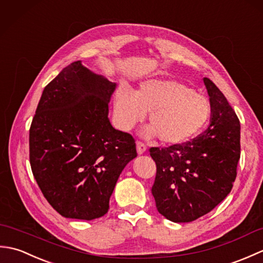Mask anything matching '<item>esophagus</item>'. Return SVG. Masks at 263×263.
<instances>
[{
	"label": "esophagus",
	"instance_id": "esophagus-1",
	"mask_svg": "<svg viewBox=\"0 0 263 263\" xmlns=\"http://www.w3.org/2000/svg\"><path fill=\"white\" fill-rule=\"evenodd\" d=\"M146 144H144L143 142H140V141H137V152L139 155H142L144 152H146Z\"/></svg>",
	"mask_w": 263,
	"mask_h": 263
}]
</instances>
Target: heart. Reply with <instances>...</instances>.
Wrapping results in <instances>:
<instances>
[{"label": "heart", "instance_id": "b5f03b06", "mask_svg": "<svg viewBox=\"0 0 263 263\" xmlns=\"http://www.w3.org/2000/svg\"><path fill=\"white\" fill-rule=\"evenodd\" d=\"M210 110L204 96L174 80L150 79L135 92L122 87L114 97V117L121 130H128L148 113L152 125L144 128L143 135L158 136L160 141L171 144L186 142L197 136Z\"/></svg>", "mask_w": 263, "mask_h": 263}]
</instances>
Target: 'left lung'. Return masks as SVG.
Returning a JSON list of instances; mask_svg holds the SVG:
<instances>
[{"instance_id":"1","label":"left lung","mask_w":263,"mask_h":263,"mask_svg":"<svg viewBox=\"0 0 263 263\" xmlns=\"http://www.w3.org/2000/svg\"><path fill=\"white\" fill-rule=\"evenodd\" d=\"M210 124L191 141L149 149L157 166L152 189L160 215L190 222L208 214L231 192L241 156V125L218 87L203 78Z\"/></svg>"}]
</instances>
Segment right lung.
<instances>
[{
	"label": "right lung",
	"instance_id": "obj_1",
	"mask_svg": "<svg viewBox=\"0 0 263 263\" xmlns=\"http://www.w3.org/2000/svg\"><path fill=\"white\" fill-rule=\"evenodd\" d=\"M116 88L76 61L44 89L29 130L33 177L61 216H104L119 176L137 157L135 139L111 126Z\"/></svg>",
	"mask_w": 263,
	"mask_h": 263
}]
</instances>
